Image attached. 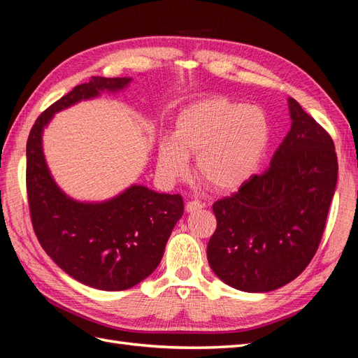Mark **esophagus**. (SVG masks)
Listing matches in <instances>:
<instances>
[{
  "instance_id": "esophagus-1",
  "label": "esophagus",
  "mask_w": 358,
  "mask_h": 358,
  "mask_svg": "<svg viewBox=\"0 0 358 358\" xmlns=\"http://www.w3.org/2000/svg\"><path fill=\"white\" fill-rule=\"evenodd\" d=\"M203 208H204V203H201V201H199V200H191V201L187 203L185 210H187L188 213H192V212H197V210H200V209H203Z\"/></svg>"
}]
</instances>
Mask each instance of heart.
I'll use <instances>...</instances> for the list:
<instances>
[{
	"label": "heart",
	"mask_w": 358,
	"mask_h": 358,
	"mask_svg": "<svg viewBox=\"0 0 358 358\" xmlns=\"http://www.w3.org/2000/svg\"><path fill=\"white\" fill-rule=\"evenodd\" d=\"M268 143L270 124L259 107L210 96L179 113L173 138L158 145L157 167L162 179L175 182L188 175V155H196L203 180L233 191L254 175Z\"/></svg>",
	"instance_id": "1"
}]
</instances>
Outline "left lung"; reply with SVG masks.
Here are the masks:
<instances>
[{
    "mask_svg": "<svg viewBox=\"0 0 358 358\" xmlns=\"http://www.w3.org/2000/svg\"><path fill=\"white\" fill-rule=\"evenodd\" d=\"M288 106L291 129L270 167L213 203L209 266L227 285L246 292L284 287L308 267L338 182L330 134L294 99Z\"/></svg>",
    "mask_w": 358,
    "mask_h": 358,
    "instance_id": "8db88e82",
    "label": "left lung"
}]
</instances>
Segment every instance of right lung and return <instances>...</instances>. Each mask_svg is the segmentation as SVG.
Returning a JSON list of instances; mask_svg holds the SVG:
<instances>
[{"label": "right lung", "instance_id": "1", "mask_svg": "<svg viewBox=\"0 0 358 358\" xmlns=\"http://www.w3.org/2000/svg\"><path fill=\"white\" fill-rule=\"evenodd\" d=\"M129 82L94 76L78 85L37 117L27 142L29 215L41 248L67 275L104 291L128 289L154 272L183 215V200L133 185L107 201H76L50 176L41 134L57 112L101 91L124 90Z\"/></svg>", "mask_w": 358, "mask_h": 358}]
</instances>
